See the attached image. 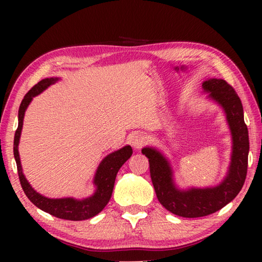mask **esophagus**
Listing matches in <instances>:
<instances>
[{"instance_id":"esophagus-1","label":"esophagus","mask_w":262,"mask_h":262,"mask_svg":"<svg viewBox=\"0 0 262 262\" xmlns=\"http://www.w3.org/2000/svg\"><path fill=\"white\" fill-rule=\"evenodd\" d=\"M145 142H147V137L143 134V133H136V134L133 136L132 139V145L134 147L135 149H140L143 147L145 144Z\"/></svg>"}]
</instances>
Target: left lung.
Wrapping results in <instances>:
<instances>
[{"instance_id":"8db88e82","label":"left lung","mask_w":262,"mask_h":262,"mask_svg":"<svg viewBox=\"0 0 262 262\" xmlns=\"http://www.w3.org/2000/svg\"><path fill=\"white\" fill-rule=\"evenodd\" d=\"M202 89L208 94L207 99L223 110L231 133V157L223 180L209 187L180 188L174 181L170 159L155 147L142 149V154L149 158L150 176L158 201L172 214L187 219L210 215L237 196L246 179L250 151L243 105L233 88L224 79L208 78L202 83Z\"/></svg>"}]
</instances>
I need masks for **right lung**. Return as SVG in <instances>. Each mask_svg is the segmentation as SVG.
<instances>
[{"label":"right lung","mask_w":262,"mask_h":262,"mask_svg":"<svg viewBox=\"0 0 262 262\" xmlns=\"http://www.w3.org/2000/svg\"><path fill=\"white\" fill-rule=\"evenodd\" d=\"M59 79V77L43 78L38 84H35L28 94L24 96V99L21 100L18 111V128H17L15 133L14 139V156L17 164V170H18L21 188H23L26 196L29 198V200L35 207L57 217V219L68 221H84L98 215L107 205L111 196H112L115 177H117L120 167L130 158L133 149L130 145H125V147L117 150V151L108 154L107 156L103 158V161L99 163L98 167H97L94 181H92V184L95 186V192L90 196L81 199V200L75 198L51 199L43 196L42 194L34 190L23 173L18 151L19 139L21 129H23L24 115L26 108L29 107L30 103L34 97L40 95L43 90H46L48 86L56 83Z\"/></svg>","instance_id":"1"}]
</instances>
